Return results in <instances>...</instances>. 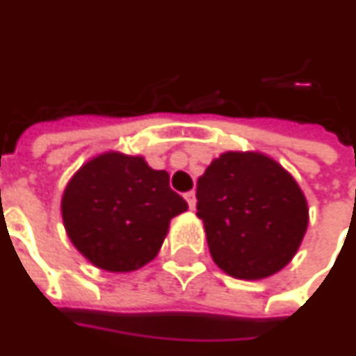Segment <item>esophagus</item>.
Here are the masks:
<instances>
[{
  "label": "esophagus",
  "mask_w": 356,
  "mask_h": 356,
  "mask_svg": "<svg viewBox=\"0 0 356 356\" xmlns=\"http://www.w3.org/2000/svg\"><path fill=\"white\" fill-rule=\"evenodd\" d=\"M184 200H186V203H188L190 209L196 207V194H194V190L186 192V194H184Z\"/></svg>",
  "instance_id": "34e87169"
}]
</instances>
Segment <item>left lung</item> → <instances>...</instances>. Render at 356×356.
Listing matches in <instances>:
<instances>
[{
  "label": "left lung",
  "mask_w": 356,
  "mask_h": 356,
  "mask_svg": "<svg viewBox=\"0 0 356 356\" xmlns=\"http://www.w3.org/2000/svg\"><path fill=\"white\" fill-rule=\"evenodd\" d=\"M196 197L214 263L241 280L286 267L308 226L302 190L265 154H220L197 179Z\"/></svg>",
  "instance_id": "1"
}]
</instances>
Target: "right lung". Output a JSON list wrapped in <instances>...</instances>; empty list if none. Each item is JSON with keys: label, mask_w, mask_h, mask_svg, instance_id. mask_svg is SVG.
Listing matches in <instances>:
<instances>
[{"label": "right lung", "mask_w": 356, "mask_h": 356, "mask_svg": "<svg viewBox=\"0 0 356 356\" xmlns=\"http://www.w3.org/2000/svg\"><path fill=\"white\" fill-rule=\"evenodd\" d=\"M188 209L170 188V175L142 156L106 153L70 179L61 202L65 229L97 267L129 273L143 267L164 243L170 220Z\"/></svg>", "instance_id": "1"}]
</instances>
